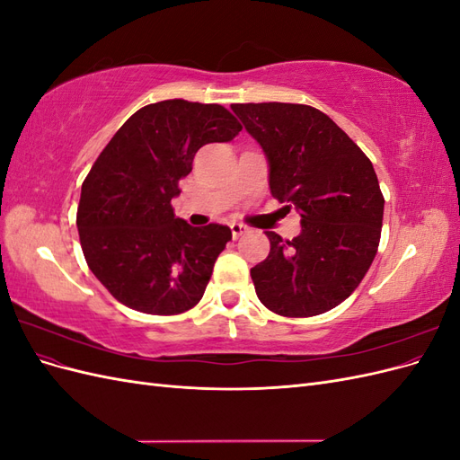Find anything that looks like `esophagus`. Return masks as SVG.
I'll return each instance as SVG.
<instances>
[{
  "label": "esophagus",
  "mask_w": 460,
  "mask_h": 460,
  "mask_svg": "<svg viewBox=\"0 0 460 460\" xmlns=\"http://www.w3.org/2000/svg\"><path fill=\"white\" fill-rule=\"evenodd\" d=\"M230 230H232V235H234V238H240L242 234H245V232H247V226H245V225H240V222H232V225H230Z\"/></svg>",
  "instance_id": "obj_1"
}]
</instances>
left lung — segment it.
I'll use <instances>...</instances> for the list:
<instances>
[{
	"mask_svg": "<svg viewBox=\"0 0 460 460\" xmlns=\"http://www.w3.org/2000/svg\"><path fill=\"white\" fill-rule=\"evenodd\" d=\"M269 161L272 198L294 205L301 234L267 232L270 253L252 269L276 314H323L349 297L378 252L384 196L370 159L323 111L299 103H234Z\"/></svg>",
	"mask_w": 460,
	"mask_h": 460,
	"instance_id": "obj_1",
	"label": "left lung"
}]
</instances>
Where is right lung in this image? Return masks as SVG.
Here are the masks:
<instances>
[{"label": "right lung", "instance_id": "add662e5", "mask_svg": "<svg viewBox=\"0 0 460 460\" xmlns=\"http://www.w3.org/2000/svg\"><path fill=\"white\" fill-rule=\"evenodd\" d=\"M240 130L222 105L166 100L136 111L111 137L82 184L76 226L90 270L117 301L164 316L199 303L232 232L190 226L171 201L198 149Z\"/></svg>", "mask_w": 460, "mask_h": 460}]
</instances>
